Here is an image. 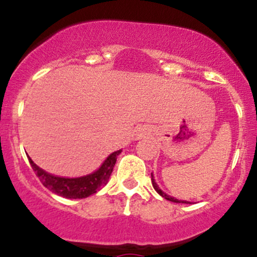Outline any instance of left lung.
I'll return each mask as SVG.
<instances>
[{
    "label": "left lung",
    "mask_w": 257,
    "mask_h": 257,
    "mask_svg": "<svg viewBox=\"0 0 257 257\" xmlns=\"http://www.w3.org/2000/svg\"><path fill=\"white\" fill-rule=\"evenodd\" d=\"M152 184H153V188L155 189V191H157V193L159 194V195H162L163 198H165V199H167V200H169V201H173V203H183V204H189L188 201L178 200V199L173 198V196H169V195H168V194H165L164 191H162V189H160L159 186H158V184L155 183V180H154V177H153V174H152Z\"/></svg>",
    "instance_id": "left-lung-1"
}]
</instances>
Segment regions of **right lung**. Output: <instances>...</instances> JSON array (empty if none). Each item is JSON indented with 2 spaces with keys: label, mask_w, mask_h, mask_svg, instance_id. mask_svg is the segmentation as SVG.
I'll list each match as a JSON object with an SVG mask.
<instances>
[{
  "label": "right lung",
  "mask_w": 257,
  "mask_h": 257,
  "mask_svg": "<svg viewBox=\"0 0 257 257\" xmlns=\"http://www.w3.org/2000/svg\"><path fill=\"white\" fill-rule=\"evenodd\" d=\"M120 153L121 150H116V152L112 153L104 160V163L100 165L99 169L95 170L92 174L80 178L56 177V175L49 174V173L41 169L40 167H37L30 157H28V160H30L31 167L41 180V183L49 189L52 193L68 199H83L88 198L92 194H95L102 186H104L108 183L114 165H115L116 157Z\"/></svg>",
  "instance_id": "add662e5"
}]
</instances>
